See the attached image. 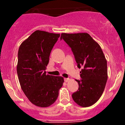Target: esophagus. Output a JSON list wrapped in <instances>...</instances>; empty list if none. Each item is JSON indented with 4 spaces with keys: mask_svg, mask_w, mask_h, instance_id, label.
Masks as SVG:
<instances>
[{
    "mask_svg": "<svg viewBox=\"0 0 125 125\" xmlns=\"http://www.w3.org/2000/svg\"><path fill=\"white\" fill-rule=\"evenodd\" d=\"M64 82H68L69 81L70 79L69 78H64Z\"/></svg>",
    "mask_w": 125,
    "mask_h": 125,
    "instance_id": "esophagus-1",
    "label": "esophagus"
}]
</instances>
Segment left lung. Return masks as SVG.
Masks as SVG:
<instances>
[{
    "label": "left lung",
    "mask_w": 125,
    "mask_h": 125,
    "mask_svg": "<svg viewBox=\"0 0 125 125\" xmlns=\"http://www.w3.org/2000/svg\"><path fill=\"white\" fill-rule=\"evenodd\" d=\"M71 47L81 68L82 80L77 82L79 89L72 94V98L82 107L95 104L104 92L107 80V61L100 45L87 33L61 34Z\"/></svg>",
    "instance_id": "left-lung-1"
}]
</instances>
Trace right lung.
Returning a JSON list of instances; mask_svg holds the SVG:
<instances>
[{"mask_svg":"<svg viewBox=\"0 0 125 125\" xmlns=\"http://www.w3.org/2000/svg\"><path fill=\"white\" fill-rule=\"evenodd\" d=\"M60 34L36 31L21 43L17 73L23 92L31 104L46 107L54 104L63 77L46 74L49 56Z\"/></svg>","mask_w":125,"mask_h":125,"instance_id":"add662e5","label":"right lung"}]
</instances>
